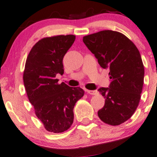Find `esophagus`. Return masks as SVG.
Here are the masks:
<instances>
[{
	"mask_svg": "<svg viewBox=\"0 0 157 157\" xmlns=\"http://www.w3.org/2000/svg\"><path fill=\"white\" fill-rule=\"evenodd\" d=\"M86 92L88 94H92V95H95V94H98V92L96 90H86Z\"/></svg>",
	"mask_w": 157,
	"mask_h": 157,
	"instance_id": "esophagus-1",
	"label": "esophagus"
}]
</instances>
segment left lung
Segmentation results:
<instances>
[{
	"label": "left lung",
	"mask_w": 157,
	"mask_h": 157,
	"mask_svg": "<svg viewBox=\"0 0 157 157\" xmlns=\"http://www.w3.org/2000/svg\"><path fill=\"white\" fill-rule=\"evenodd\" d=\"M83 41L100 66L110 70L109 87L98 89L105 98L98 117L108 124H121L133 115L140 100L144 66L140 52L127 36L113 30L88 35Z\"/></svg>",
	"instance_id": "8db88e82"
}]
</instances>
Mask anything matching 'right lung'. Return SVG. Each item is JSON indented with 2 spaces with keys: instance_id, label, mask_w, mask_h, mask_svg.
I'll return each instance as SVG.
<instances>
[{
  "instance_id": "1",
  "label": "right lung",
  "mask_w": 157,
  "mask_h": 157,
  "mask_svg": "<svg viewBox=\"0 0 157 157\" xmlns=\"http://www.w3.org/2000/svg\"><path fill=\"white\" fill-rule=\"evenodd\" d=\"M75 39L73 35L44 38L33 46L27 57L23 82L35 113L47 131L60 133L73 122V108L84 91L58 84L64 73L63 59Z\"/></svg>"
}]
</instances>
